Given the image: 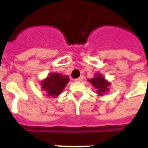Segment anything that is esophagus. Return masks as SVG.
Wrapping results in <instances>:
<instances>
[{
	"mask_svg": "<svg viewBox=\"0 0 148 148\" xmlns=\"http://www.w3.org/2000/svg\"><path fill=\"white\" fill-rule=\"evenodd\" d=\"M82 79H83V77H82V76H81V77L76 78V79H75L74 81H75V82H82Z\"/></svg>",
	"mask_w": 148,
	"mask_h": 148,
	"instance_id": "esophagus-1",
	"label": "esophagus"
}]
</instances>
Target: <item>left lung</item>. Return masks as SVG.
Listing matches in <instances>:
<instances>
[{
  "instance_id": "left-lung-1",
  "label": "left lung",
  "mask_w": 148,
  "mask_h": 148,
  "mask_svg": "<svg viewBox=\"0 0 148 148\" xmlns=\"http://www.w3.org/2000/svg\"><path fill=\"white\" fill-rule=\"evenodd\" d=\"M88 82L96 89V93H97L98 96H103L105 95V93H109L111 82L106 80V77L101 74L97 73L94 74V77L93 78L88 79Z\"/></svg>"
}]
</instances>
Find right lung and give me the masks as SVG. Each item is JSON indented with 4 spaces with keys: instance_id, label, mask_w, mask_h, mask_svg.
<instances>
[{
    "instance_id": "add662e5",
    "label": "right lung",
    "mask_w": 148,
    "mask_h": 148,
    "mask_svg": "<svg viewBox=\"0 0 148 148\" xmlns=\"http://www.w3.org/2000/svg\"><path fill=\"white\" fill-rule=\"evenodd\" d=\"M69 82L67 75H62L60 73H50L48 76L42 79L40 82L41 89L48 97L53 98L59 96Z\"/></svg>"
}]
</instances>
